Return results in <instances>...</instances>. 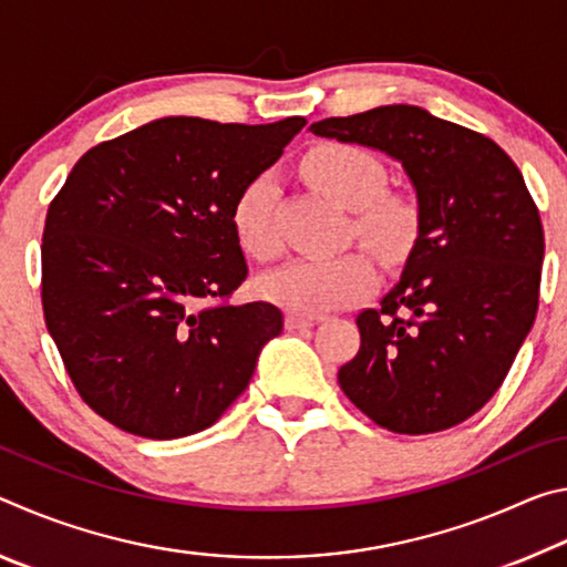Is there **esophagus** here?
I'll return each instance as SVG.
<instances>
[{
	"instance_id": "34e87169",
	"label": "esophagus",
	"mask_w": 567,
	"mask_h": 567,
	"mask_svg": "<svg viewBox=\"0 0 567 567\" xmlns=\"http://www.w3.org/2000/svg\"><path fill=\"white\" fill-rule=\"evenodd\" d=\"M315 324V318H305V315H287L285 318V328L287 330H307V328H312Z\"/></svg>"
}]
</instances>
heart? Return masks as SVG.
<instances>
[{
  "mask_svg": "<svg viewBox=\"0 0 567 567\" xmlns=\"http://www.w3.org/2000/svg\"><path fill=\"white\" fill-rule=\"evenodd\" d=\"M305 177L334 203L352 209V227L388 262H398L415 245L420 213L415 203L385 189V167L372 152L324 142L302 157ZM275 185L270 177H255L239 189L233 205V229L239 247L257 260H272L280 252V239L272 227ZM378 285L375 262L362 249L334 257H302L267 272L257 290L292 315L342 310L368 297Z\"/></svg>",
  "mask_w": 567,
  "mask_h": 567,
  "instance_id": "obj_1",
  "label": "heart"
}]
</instances>
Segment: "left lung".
Listing matches in <instances>:
<instances>
[{
	"mask_svg": "<svg viewBox=\"0 0 567 567\" xmlns=\"http://www.w3.org/2000/svg\"><path fill=\"white\" fill-rule=\"evenodd\" d=\"M310 132L398 159L420 213L400 282L358 315L340 388L392 433L453 427L495 395L535 322L545 239L520 169L485 134L412 104Z\"/></svg>",
	"mask_w": 567,
	"mask_h": 567,
	"instance_id": "8db88e82",
	"label": "left lung"
}]
</instances>
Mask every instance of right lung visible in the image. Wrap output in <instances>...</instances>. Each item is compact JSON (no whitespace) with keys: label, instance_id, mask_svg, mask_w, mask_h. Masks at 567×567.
I'll return each mask as SVG.
<instances>
[{"label":"right lung","instance_id":"add662e5","mask_svg":"<svg viewBox=\"0 0 567 567\" xmlns=\"http://www.w3.org/2000/svg\"><path fill=\"white\" fill-rule=\"evenodd\" d=\"M305 117H162L72 167L42 235V307L82 400L150 440L213 425L282 332L270 302H227L247 277L233 205Z\"/></svg>","mask_w":567,"mask_h":567}]
</instances>
